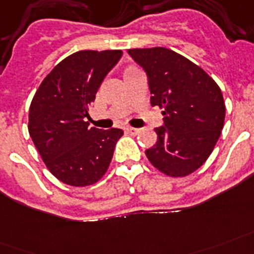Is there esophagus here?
<instances>
[{
  "label": "esophagus",
  "mask_w": 254,
  "mask_h": 254,
  "mask_svg": "<svg viewBox=\"0 0 254 254\" xmlns=\"http://www.w3.org/2000/svg\"><path fill=\"white\" fill-rule=\"evenodd\" d=\"M126 132H128L129 135H137V133L140 132V129L133 128V127H126Z\"/></svg>",
  "instance_id": "1"
}]
</instances>
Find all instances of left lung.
<instances>
[{"instance_id":"1","label":"left lung","mask_w":254,"mask_h":254,"mask_svg":"<svg viewBox=\"0 0 254 254\" xmlns=\"http://www.w3.org/2000/svg\"><path fill=\"white\" fill-rule=\"evenodd\" d=\"M147 74L151 105L163 109L158 141L145 151L151 164L184 178L205 163L224 127L225 103L215 80L197 64L166 47L129 49Z\"/></svg>"}]
</instances>
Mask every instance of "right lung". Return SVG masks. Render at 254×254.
<instances>
[{"label": "right lung", "instance_id": "obj_1", "mask_svg": "<svg viewBox=\"0 0 254 254\" xmlns=\"http://www.w3.org/2000/svg\"><path fill=\"white\" fill-rule=\"evenodd\" d=\"M122 50H82L53 68L29 110V133L49 171L64 184L86 187L103 178L121 128L86 122L98 88L121 60Z\"/></svg>", "mask_w": 254, "mask_h": 254}]
</instances>
